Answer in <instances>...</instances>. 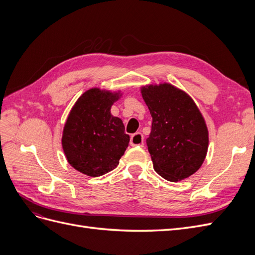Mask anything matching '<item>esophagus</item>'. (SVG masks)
<instances>
[{
  "instance_id": "esophagus-1",
  "label": "esophagus",
  "mask_w": 255,
  "mask_h": 255,
  "mask_svg": "<svg viewBox=\"0 0 255 255\" xmlns=\"http://www.w3.org/2000/svg\"><path fill=\"white\" fill-rule=\"evenodd\" d=\"M129 143L132 146H143V135L141 133H135L130 136Z\"/></svg>"
}]
</instances>
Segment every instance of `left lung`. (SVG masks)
<instances>
[{
	"mask_svg": "<svg viewBox=\"0 0 255 255\" xmlns=\"http://www.w3.org/2000/svg\"><path fill=\"white\" fill-rule=\"evenodd\" d=\"M152 117L146 138L153 168L160 176L177 182L194 174L203 164L208 132L192 99L170 84L141 89Z\"/></svg>",
	"mask_w": 255,
	"mask_h": 255,
	"instance_id": "obj_1",
	"label": "left lung"
}]
</instances>
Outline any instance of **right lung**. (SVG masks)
<instances>
[{"label": "right lung", "instance_id": "add662e5", "mask_svg": "<svg viewBox=\"0 0 255 255\" xmlns=\"http://www.w3.org/2000/svg\"><path fill=\"white\" fill-rule=\"evenodd\" d=\"M118 99L119 94L92 88L69 114L61 143L69 164L78 171L100 176L118 166L129 142L122 120L111 114Z\"/></svg>", "mask_w": 255, "mask_h": 255}]
</instances>
